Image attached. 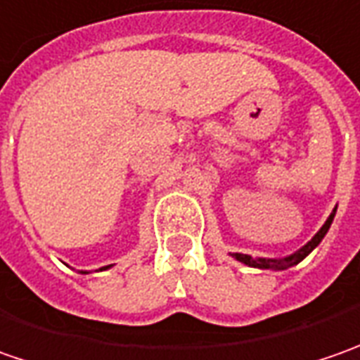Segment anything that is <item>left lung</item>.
Instances as JSON below:
<instances>
[{"mask_svg":"<svg viewBox=\"0 0 360 360\" xmlns=\"http://www.w3.org/2000/svg\"><path fill=\"white\" fill-rule=\"evenodd\" d=\"M337 214V208L333 210V214L326 218V222L321 226V230L312 236L311 240L307 242L302 248H298L297 252H292V255L284 256V258H252L250 255H240V252H234L232 258H236L238 262L242 264H246V266H252V269H262V270H286L290 269V266H295L298 264L302 258H307V256L311 255L312 250L321 244V240L325 238V234L330 229V224H333V218Z\"/></svg>","mask_w":360,"mask_h":360,"instance_id":"left-lung-1","label":"left lung"}]
</instances>
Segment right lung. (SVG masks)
Instances as JSON below:
<instances>
[{"label":"right lung","instance_id":"1","mask_svg":"<svg viewBox=\"0 0 360 360\" xmlns=\"http://www.w3.org/2000/svg\"><path fill=\"white\" fill-rule=\"evenodd\" d=\"M110 266H112V264H110ZM110 266H102V269H100V270H105V269H110ZM82 274H88V272H86V270H82Z\"/></svg>","mask_w":360,"mask_h":360}]
</instances>
